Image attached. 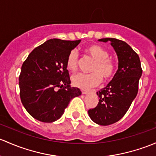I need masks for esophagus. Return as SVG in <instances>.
Returning a JSON list of instances; mask_svg holds the SVG:
<instances>
[{
	"instance_id": "esophagus-1",
	"label": "esophagus",
	"mask_w": 156,
	"mask_h": 156,
	"mask_svg": "<svg viewBox=\"0 0 156 156\" xmlns=\"http://www.w3.org/2000/svg\"><path fill=\"white\" fill-rule=\"evenodd\" d=\"M90 92V90H82V93L83 94H87V93H88Z\"/></svg>"
}]
</instances>
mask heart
Instances as JSON below:
<instances>
[{
	"label": "heart",
	"mask_w": 156,
	"mask_h": 156,
	"mask_svg": "<svg viewBox=\"0 0 156 156\" xmlns=\"http://www.w3.org/2000/svg\"><path fill=\"white\" fill-rule=\"evenodd\" d=\"M84 51L94 60L91 69L93 73L89 75L79 73L73 76L72 81L75 87L81 89H88L99 84L102 81V77L105 80H109L112 78L115 73L116 66L114 60L108 57L109 54L106 49L99 45H90L84 49ZM66 66L72 72L77 69L78 55L75 51H72L69 54Z\"/></svg>",
	"instance_id": "1"
}]
</instances>
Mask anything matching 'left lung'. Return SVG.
I'll return each instance as SVG.
<instances>
[{"instance_id":"8db88e82","label":"left lung","mask_w":156,"mask_h":156,"mask_svg":"<svg viewBox=\"0 0 156 156\" xmlns=\"http://www.w3.org/2000/svg\"><path fill=\"white\" fill-rule=\"evenodd\" d=\"M99 41L111 42L117 54L118 69L107 86L96 93L99 103L88 114L98 125L108 126L123 117L135 99L142 69L139 56L126 42L114 38Z\"/></svg>"}]
</instances>
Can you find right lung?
Listing matches in <instances>:
<instances>
[{"mask_svg":"<svg viewBox=\"0 0 156 156\" xmlns=\"http://www.w3.org/2000/svg\"><path fill=\"white\" fill-rule=\"evenodd\" d=\"M81 39L47 40L34 48L23 63L19 76L23 106L34 119L53 122L61 117L72 99L81 95L70 85L66 60Z\"/></svg>","mask_w":156,"mask_h":156,"instance_id":"obj_1","label":"right lung"}]
</instances>
